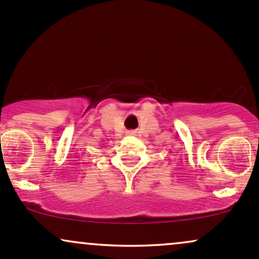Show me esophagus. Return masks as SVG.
<instances>
[{"label": "esophagus", "instance_id": "1", "mask_svg": "<svg viewBox=\"0 0 259 259\" xmlns=\"http://www.w3.org/2000/svg\"><path fill=\"white\" fill-rule=\"evenodd\" d=\"M127 135L133 136V135H135V131H128V132H127Z\"/></svg>", "mask_w": 259, "mask_h": 259}]
</instances>
